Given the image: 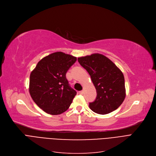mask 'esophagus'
Listing matches in <instances>:
<instances>
[{
  "instance_id": "34e87169",
  "label": "esophagus",
  "mask_w": 156,
  "mask_h": 156,
  "mask_svg": "<svg viewBox=\"0 0 156 156\" xmlns=\"http://www.w3.org/2000/svg\"><path fill=\"white\" fill-rule=\"evenodd\" d=\"M79 93H80V94H83L84 93V91L83 90V91H79Z\"/></svg>"
}]
</instances>
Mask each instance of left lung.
Segmentation results:
<instances>
[{
	"instance_id": "8db88e82",
	"label": "left lung",
	"mask_w": 156,
	"mask_h": 156,
	"mask_svg": "<svg viewBox=\"0 0 156 156\" xmlns=\"http://www.w3.org/2000/svg\"><path fill=\"white\" fill-rule=\"evenodd\" d=\"M78 62L91 76L97 96L90 108L98 114H107L119 107L126 97L122 72L105 56L94 53L78 58Z\"/></svg>"
}]
</instances>
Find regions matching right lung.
Masks as SVG:
<instances>
[{
  "mask_svg": "<svg viewBox=\"0 0 156 156\" xmlns=\"http://www.w3.org/2000/svg\"><path fill=\"white\" fill-rule=\"evenodd\" d=\"M77 58L56 52L41 60L30 76L29 92L44 112L58 115L67 110L77 92L69 86L66 73Z\"/></svg>",
  "mask_w": 156,
  "mask_h": 156,
  "instance_id": "obj_1",
  "label": "right lung"
}]
</instances>
